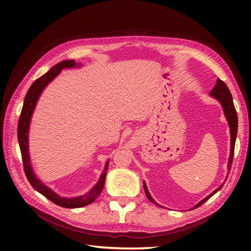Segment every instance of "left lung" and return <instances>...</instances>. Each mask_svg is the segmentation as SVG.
Segmentation results:
<instances>
[{"label":"left lung","instance_id":"left-lung-1","mask_svg":"<svg viewBox=\"0 0 251 251\" xmlns=\"http://www.w3.org/2000/svg\"><path fill=\"white\" fill-rule=\"evenodd\" d=\"M210 95L212 97L217 98V100L220 102H221L222 107H223V110H224V114H225V116H226V119H227V121H228V124H229L230 137H231L230 143H231V146H230V156H229V160H228V171H230L232 160H233V154H234L235 138H237V134H238V115H237V111H235V108H234V104H233V100H232V96H231L230 91H229L228 87L226 86V83L223 80H221L220 78L217 79L216 86H215L214 89L211 90ZM222 186H223V184L220 185L215 192H212L209 196L206 197V198L203 199L201 202H199L194 208L199 207L200 205H202L205 201H207L210 198V197H212L218 191H220V189L222 188ZM143 187H144V192H146V195L148 197V199L151 203H154V204L158 205V206H160V205L157 204L153 200V198H151V195L149 194V191H148V187H147L146 183H143Z\"/></svg>","mask_w":251,"mask_h":251}]
</instances>
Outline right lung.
Masks as SVG:
<instances>
[{
  "instance_id": "obj_1",
  "label": "right lung",
  "mask_w": 251,
  "mask_h": 251,
  "mask_svg": "<svg viewBox=\"0 0 251 251\" xmlns=\"http://www.w3.org/2000/svg\"><path fill=\"white\" fill-rule=\"evenodd\" d=\"M75 66H76V63H75L74 59L63 60L62 63H58L57 65L53 66L47 73L42 75L41 77L37 78L32 83L25 96L24 104H23L19 124H18V140H19L21 154H22L23 168H24V172L29 181V183L32 185V187L35 189V191H37L40 194L46 197V198L49 199L51 202L65 208H77V207L86 206V205L91 204L97 199V197L100 195L104 185V180H105V176H107L109 161L105 163V168L103 170V173L101 174L100 181L97 182L96 185L91 189L88 194H86L85 196L77 197V198H72V199L60 198L58 195H56L54 192L51 191L49 187L44 185L42 182L35 177L34 173L32 172L31 163H30V158L28 153V130H29L30 119H31L36 101L39 100L42 91L48 85V82H50L56 76V75H58V73L63 69H65V68H72Z\"/></svg>"
}]
</instances>
